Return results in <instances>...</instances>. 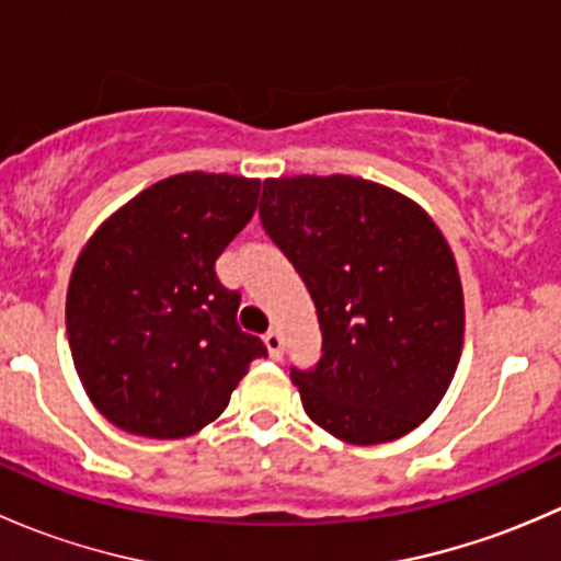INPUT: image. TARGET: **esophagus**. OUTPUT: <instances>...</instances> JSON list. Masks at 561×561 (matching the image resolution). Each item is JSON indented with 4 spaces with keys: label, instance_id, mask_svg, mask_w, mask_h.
<instances>
[{
    "label": "esophagus",
    "instance_id": "esophagus-1",
    "mask_svg": "<svg viewBox=\"0 0 561 561\" xmlns=\"http://www.w3.org/2000/svg\"><path fill=\"white\" fill-rule=\"evenodd\" d=\"M263 342H265V350H268L271 358L279 360L282 353H285V342H282V333L279 331H268L263 336Z\"/></svg>",
    "mask_w": 561,
    "mask_h": 561
}]
</instances>
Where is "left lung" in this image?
Segmentation results:
<instances>
[{
    "label": "left lung",
    "mask_w": 561,
    "mask_h": 561,
    "mask_svg": "<svg viewBox=\"0 0 561 561\" xmlns=\"http://www.w3.org/2000/svg\"><path fill=\"white\" fill-rule=\"evenodd\" d=\"M260 222L309 287L320 364L290 369L304 410L350 445L421 426L456 375L463 293L434 219L355 175L265 179Z\"/></svg>",
    "instance_id": "1"
}]
</instances>
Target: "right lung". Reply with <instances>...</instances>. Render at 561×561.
Returning <instances> with one entry per match:
<instances>
[{
	"instance_id": "right-lung-1",
	"label": "right lung",
	"mask_w": 561,
	"mask_h": 561,
	"mask_svg": "<svg viewBox=\"0 0 561 561\" xmlns=\"http://www.w3.org/2000/svg\"><path fill=\"white\" fill-rule=\"evenodd\" d=\"M260 179L179 173L105 219L67 287V339L92 404L129 434L181 439L217 421L265 344L217 279L257 208Z\"/></svg>"
}]
</instances>
